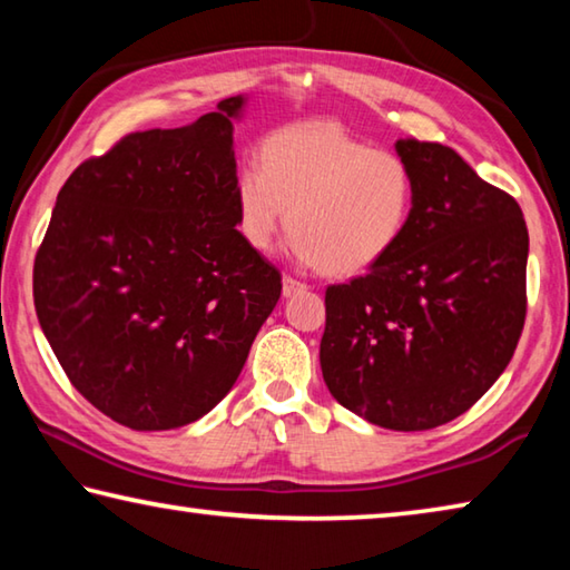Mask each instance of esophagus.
<instances>
[{"instance_id":"34e87169","label":"esophagus","mask_w":570,"mask_h":570,"mask_svg":"<svg viewBox=\"0 0 570 570\" xmlns=\"http://www.w3.org/2000/svg\"><path fill=\"white\" fill-rule=\"evenodd\" d=\"M284 296H294V294H298V292H306V284H302V282H296V278H292V276H284Z\"/></svg>"}]
</instances>
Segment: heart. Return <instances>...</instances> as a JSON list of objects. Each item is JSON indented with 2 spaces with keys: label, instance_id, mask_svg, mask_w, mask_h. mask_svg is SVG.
I'll use <instances>...</instances> for the list:
<instances>
[{
  "label": "heart",
  "instance_id": "b5f03b06",
  "mask_svg": "<svg viewBox=\"0 0 570 570\" xmlns=\"http://www.w3.org/2000/svg\"><path fill=\"white\" fill-rule=\"evenodd\" d=\"M417 178L397 150L372 148L336 122H302L268 135L258 163L234 180L236 228L268 250L288 226L292 256L336 276L390 256L410 226Z\"/></svg>",
  "mask_w": 570,
  "mask_h": 570
}]
</instances>
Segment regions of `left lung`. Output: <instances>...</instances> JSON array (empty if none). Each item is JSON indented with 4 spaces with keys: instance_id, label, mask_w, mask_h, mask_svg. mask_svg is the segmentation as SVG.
<instances>
[{
    "instance_id": "obj_1",
    "label": "left lung",
    "mask_w": 570,
    "mask_h": 570,
    "mask_svg": "<svg viewBox=\"0 0 570 570\" xmlns=\"http://www.w3.org/2000/svg\"><path fill=\"white\" fill-rule=\"evenodd\" d=\"M417 178L410 226L364 276L326 288L320 362L342 407L397 432L468 412L525 324L528 228L513 196L440 142L397 140Z\"/></svg>"
}]
</instances>
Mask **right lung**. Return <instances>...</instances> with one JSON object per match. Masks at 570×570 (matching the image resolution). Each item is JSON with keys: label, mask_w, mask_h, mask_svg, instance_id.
Here are the masks:
<instances>
[{"label": "right lung", "mask_w": 570, "mask_h": 570, "mask_svg": "<svg viewBox=\"0 0 570 570\" xmlns=\"http://www.w3.org/2000/svg\"><path fill=\"white\" fill-rule=\"evenodd\" d=\"M244 102L125 135L57 193L35 258L37 320L72 387L130 430L214 410L282 296V274L236 228Z\"/></svg>", "instance_id": "1"}]
</instances>
